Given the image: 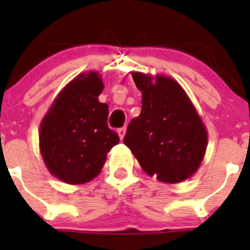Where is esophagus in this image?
<instances>
[{
	"label": "esophagus",
	"instance_id": "obj_1",
	"mask_svg": "<svg viewBox=\"0 0 250 250\" xmlns=\"http://www.w3.org/2000/svg\"><path fill=\"white\" fill-rule=\"evenodd\" d=\"M125 132H126V129L125 127H120V129L118 130V135L119 138H120V140H123L124 136H125Z\"/></svg>",
	"mask_w": 250,
	"mask_h": 250
}]
</instances>
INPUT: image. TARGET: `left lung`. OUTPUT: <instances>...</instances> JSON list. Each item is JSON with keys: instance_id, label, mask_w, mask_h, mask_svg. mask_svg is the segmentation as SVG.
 I'll list each match as a JSON object with an SVG mask.
<instances>
[{"instance_id": "obj_1", "label": "left lung", "mask_w": 250, "mask_h": 250, "mask_svg": "<svg viewBox=\"0 0 250 250\" xmlns=\"http://www.w3.org/2000/svg\"><path fill=\"white\" fill-rule=\"evenodd\" d=\"M141 91V111L124 138L150 176L169 184L190 178L199 169L208 132L193 103L174 79L164 75L131 74Z\"/></svg>"}]
</instances>
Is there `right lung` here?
<instances>
[{
	"instance_id": "add662e5",
	"label": "right lung",
	"mask_w": 250,
	"mask_h": 250,
	"mask_svg": "<svg viewBox=\"0 0 250 250\" xmlns=\"http://www.w3.org/2000/svg\"><path fill=\"white\" fill-rule=\"evenodd\" d=\"M99 72L76 76L57 95L40 124V151L46 167L67 184H85L100 174L119 136L107 126L109 106L99 101Z\"/></svg>"
}]
</instances>
